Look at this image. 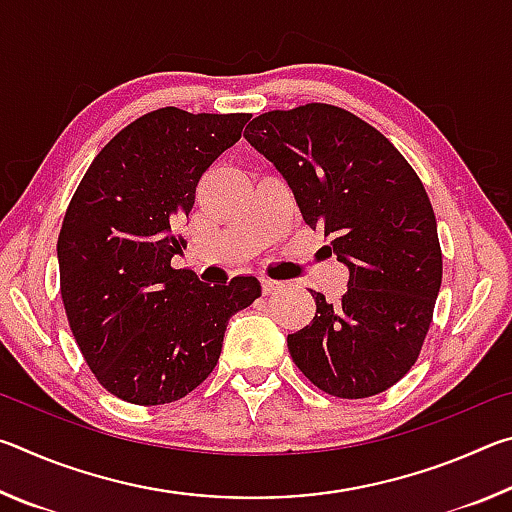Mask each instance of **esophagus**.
Returning a JSON list of instances; mask_svg holds the SVG:
<instances>
[{
  "label": "esophagus",
  "mask_w": 512,
  "mask_h": 512,
  "mask_svg": "<svg viewBox=\"0 0 512 512\" xmlns=\"http://www.w3.org/2000/svg\"><path fill=\"white\" fill-rule=\"evenodd\" d=\"M280 287H282V282L271 280V277H262V291H264V296H268V293L277 291Z\"/></svg>",
  "instance_id": "34e87169"
}]
</instances>
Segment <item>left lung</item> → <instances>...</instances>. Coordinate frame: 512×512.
<instances>
[{
  "mask_svg": "<svg viewBox=\"0 0 512 512\" xmlns=\"http://www.w3.org/2000/svg\"><path fill=\"white\" fill-rule=\"evenodd\" d=\"M250 146L287 180L302 219L348 266V291L287 336L291 359L334 397L384 393L418 359L443 280L429 196L402 153L352 112L307 103L250 121Z\"/></svg>",
  "mask_w": 512,
  "mask_h": 512,
  "instance_id": "left-lung-1",
  "label": "left lung"
}]
</instances>
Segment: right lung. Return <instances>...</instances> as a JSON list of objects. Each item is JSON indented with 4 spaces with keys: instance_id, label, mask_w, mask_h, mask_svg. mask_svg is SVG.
I'll list each match as a JSON object with an SVG mask.
<instances>
[{
    "instance_id": "1",
    "label": "right lung",
    "mask_w": 512,
    "mask_h": 512,
    "mask_svg": "<svg viewBox=\"0 0 512 512\" xmlns=\"http://www.w3.org/2000/svg\"><path fill=\"white\" fill-rule=\"evenodd\" d=\"M248 119L153 110L103 146L67 207L60 296L90 370L119 400L155 406L192 393L219 361L230 316L262 296L255 275L210 287L171 268L198 180Z\"/></svg>"
}]
</instances>
